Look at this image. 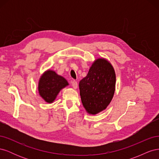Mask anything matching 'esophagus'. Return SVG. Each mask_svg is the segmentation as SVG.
Wrapping results in <instances>:
<instances>
[{"label":"esophagus","instance_id":"34e87169","mask_svg":"<svg viewBox=\"0 0 159 159\" xmlns=\"http://www.w3.org/2000/svg\"><path fill=\"white\" fill-rule=\"evenodd\" d=\"M71 85L72 87H73V88L75 89L78 88V83H77V81L75 80L71 81Z\"/></svg>","mask_w":159,"mask_h":159}]
</instances>
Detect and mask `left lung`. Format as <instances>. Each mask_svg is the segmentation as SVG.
Here are the masks:
<instances>
[{"label": "left lung", "instance_id": "obj_1", "mask_svg": "<svg viewBox=\"0 0 159 159\" xmlns=\"http://www.w3.org/2000/svg\"><path fill=\"white\" fill-rule=\"evenodd\" d=\"M115 83L111 64L103 57L96 59L79 83L81 100L88 113L96 115L107 107L113 98Z\"/></svg>", "mask_w": 159, "mask_h": 159}]
</instances>
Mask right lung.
Instances as JSON below:
<instances>
[{
  "mask_svg": "<svg viewBox=\"0 0 159 159\" xmlns=\"http://www.w3.org/2000/svg\"><path fill=\"white\" fill-rule=\"evenodd\" d=\"M68 85L64 77L57 74L54 70H48L42 74L38 81V93L46 102L52 103L60 91Z\"/></svg>",
  "mask_w": 159,
  "mask_h": 159,
  "instance_id": "obj_1",
  "label": "right lung"
}]
</instances>
